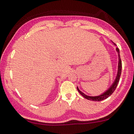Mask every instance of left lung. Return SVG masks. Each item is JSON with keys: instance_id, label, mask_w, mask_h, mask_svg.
<instances>
[{"instance_id": "left-lung-1", "label": "left lung", "mask_w": 134, "mask_h": 134, "mask_svg": "<svg viewBox=\"0 0 134 134\" xmlns=\"http://www.w3.org/2000/svg\"><path fill=\"white\" fill-rule=\"evenodd\" d=\"M114 45H116L115 43H114ZM116 52H118L119 62H118V68L117 75H116V79L115 80V81H114V83L112 84V86L110 87V88H109L108 90H107L105 92H104V93L100 95V96H96V97H91V96H87V95L84 94L83 92H82L81 91H80L77 87V88L78 91H79L80 93V94H81L82 97H84L85 98L88 99V100H91V101H100L102 100H104V99H105L106 98H107L108 97L111 96V94H113L114 91L115 90V89L116 88V87H117V85L119 82V81H120V76L121 74V70H122V62H121V57H120V50H119V48L118 47L116 48Z\"/></svg>"}]
</instances>
